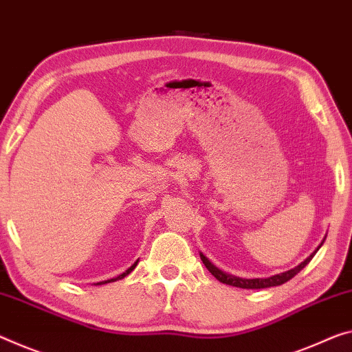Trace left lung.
Returning <instances> with one entry per match:
<instances>
[{
  "instance_id": "obj_1",
  "label": "left lung",
  "mask_w": 352,
  "mask_h": 352,
  "mask_svg": "<svg viewBox=\"0 0 352 352\" xmlns=\"http://www.w3.org/2000/svg\"><path fill=\"white\" fill-rule=\"evenodd\" d=\"M322 242H324V241H322ZM322 242H321V245H322ZM321 245H320V247H321ZM320 247H318L316 250L313 252L311 255L305 259V261H302L297 267L291 269V270H286V272H283V274L272 275V277H267V278H239V277H234V275H230V274L221 272V270L215 267L214 264L210 263L209 259L203 255V253H201V255H199V256H201V261H203L204 266H206V269L209 270L210 274L214 275L215 278L219 280V282L225 283V285H230V286H236V288H244V289H261V288H270V286H278V285H283V283L288 282V280L293 278L294 275L299 274L300 270L304 269V267L307 266V264L311 261V258L315 256V253H316L318 250H320Z\"/></svg>"
}]
</instances>
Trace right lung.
Instances as JSON below:
<instances>
[{
    "label": "right lung",
    "instance_id": "add662e5",
    "mask_svg": "<svg viewBox=\"0 0 352 352\" xmlns=\"http://www.w3.org/2000/svg\"><path fill=\"white\" fill-rule=\"evenodd\" d=\"M137 264H138V261H135V263L132 264V266H131V267H129V269L126 270V272H122L121 275H118V277H116V278H110V280H105V282H99V283H96V285H105V283H110V282H116V280H121V278H124V277H126V275H129V274H131V272H132V270L135 269V266H137Z\"/></svg>",
    "mask_w": 352,
    "mask_h": 352
}]
</instances>
